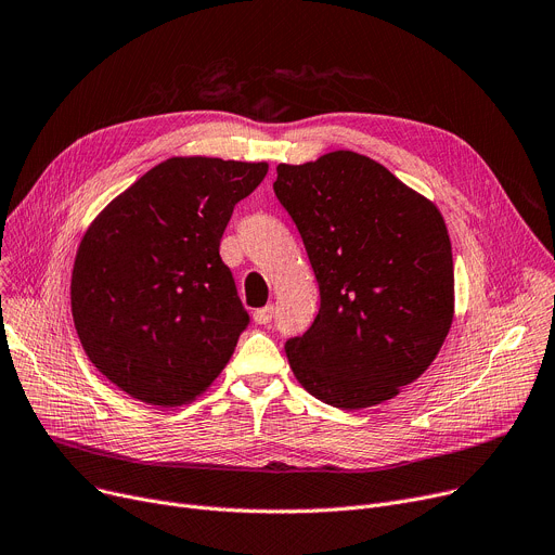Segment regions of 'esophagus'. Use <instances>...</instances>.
Instances as JSON below:
<instances>
[{
	"mask_svg": "<svg viewBox=\"0 0 555 555\" xmlns=\"http://www.w3.org/2000/svg\"><path fill=\"white\" fill-rule=\"evenodd\" d=\"M272 317H274V306L270 304V306H266V308H260V310L254 312V322H256L258 326H266V324L272 322Z\"/></svg>",
	"mask_w": 555,
	"mask_h": 555,
	"instance_id": "1",
	"label": "esophagus"
}]
</instances>
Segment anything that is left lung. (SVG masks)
I'll list each match as a JSON object with an SVG mask.
<instances>
[{
    "label": "left lung",
    "mask_w": 555,
    "mask_h": 555,
    "mask_svg": "<svg viewBox=\"0 0 555 555\" xmlns=\"http://www.w3.org/2000/svg\"><path fill=\"white\" fill-rule=\"evenodd\" d=\"M274 193L319 285L312 326L285 341L299 385L339 410L398 396L439 356L454 319L441 211L353 151L279 164Z\"/></svg>",
    "instance_id": "1"
}]
</instances>
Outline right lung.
Returning a JSON list of instances; mask_svg holds the SVG:
<instances>
[{
  "mask_svg": "<svg viewBox=\"0 0 555 555\" xmlns=\"http://www.w3.org/2000/svg\"><path fill=\"white\" fill-rule=\"evenodd\" d=\"M266 175L268 162L170 157L87 227L72 317L112 385L159 406L189 404L214 385L249 322L220 238Z\"/></svg>",
  "mask_w": 555,
  "mask_h": 555,
  "instance_id": "add662e5",
  "label": "right lung"
}]
</instances>
